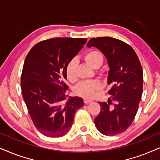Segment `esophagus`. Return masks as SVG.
Here are the masks:
<instances>
[{
	"label": "esophagus",
	"instance_id": "esophagus-1",
	"mask_svg": "<svg viewBox=\"0 0 160 160\" xmlns=\"http://www.w3.org/2000/svg\"><path fill=\"white\" fill-rule=\"evenodd\" d=\"M84 103H85V104H89V103H90V102H92L91 100L87 99V98H85V99L84 100Z\"/></svg>",
	"mask_w": 160,
	"mask_h": 160
}]
</instances>
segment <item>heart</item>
Returning a JSON list of instances; mask_svg holds the SVG:
<instances>
[{
	"label": "heart",
	"mask_w": 160,
	"mask_h": 160,
	"mask_svg": "<svg viewBox=\"0 0 160 160\" xmlns=\"http://www.w3.org/2000/svg\"><path fill=\"white\" fill-rule=\"evenodd\" d=\"M84 60L89 66L93 69H98L103 63V56L102 53L96 50H90L84 55ZM76 62L72 59L66 66V75L70 81L76 79ZM102 88L101 82L97 80L82 81L75 88V92L78 95L86 98H91L95 95L96 92Z\"/></svg>",
	"instance_id": "obj_1"
}]
</instances>
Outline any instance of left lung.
<instances>
[{"mask_svg": "<svg viewBox=\"0 0 160 160\" xmlns=\"http://www.w3.org/2000/svg\"><path fill=\"white\" fill-rule=\"evenodd\" d=\"M103 53L108 60V94L111 99L98 102L101 111L95 118V125L102 134L115 136L131 125L137 113L143 88V72L133 49L123 41L111 37L92 38L87 44ZM114 102L113 106L110 105Z\"/></svg>", "mask_w": 160, "mask_h": 160, "instance_id": "8db88e82", "label": "left lung"}]
</instances>
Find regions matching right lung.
Here are the masks:
<instances>
[{
    "instance_id": "add662e5",
    "label": "right lung",
    "mask_w": 160,
    "mask_h": 160,
    "mask_svg": "<svg viewBox=\"0 0 160 160\" xmlns=\"http://www.w3.org/2000/svg\"><path fill=\"white\" fill-rule=\"evenodd\" d=\"M87 38H56L41 41L26 57L21 86L27 110L37 130L48 137L70 131L74 115L84 105L81 97H68L66 66Z\"/></svg>"
}]
</instances>
